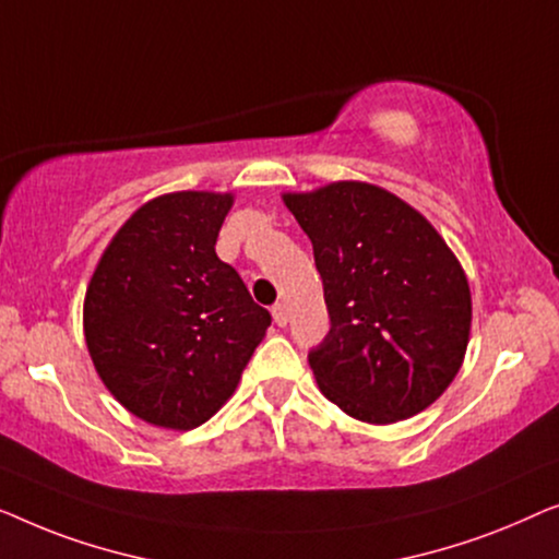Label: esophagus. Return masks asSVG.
<instances>
[{
  "mask_svg": "<svg viewBox=\"0 0 559 559\" xmlns=\"http://www.w3.org/2000/svg\"><path fill=\"white\" fill-rule=\"evenodd\" d=\"M271 313H273V321H276L278 326H286L288 324V306L286 304H276L271 309Z\"/></svg>",
  "mask_w": 559,
  "mask_h": 559,
  "instance_id": "esophagus-1",
  "label": "esophagus"
}]
</instances>
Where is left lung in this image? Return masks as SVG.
<instances>
[{"mask_svg": "<svg viewBox=\"0 0 559 559\" xmlns=\"http://www.w3.org/2000/svg\"><path fill=\"white\" fill-rule=\"evenodd\" d=\"M283 202L309 235L332 319L309 355L319 390L372 426L426 411L468 347L459 258L418 210L377 185L347 179Z\"/></svg>", "mask_w": 559, "mask_h": 559, "instance_id": "left-lung-1", "label": "left lung"}]
</instances>
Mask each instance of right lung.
Returning <instances> with one entry per match:
<instances>
[{
  "label": "right lung",
  "mask_w": 559,
  "mask_h": 559,
  "mask_svg": "<svg viewBox=\"0 0 559 559\" xmlns=\"http://www.w3.org/2000/svg\"><path fill=\"white\" fill-rule=\"evenodd\" d=\"M230 192H169L108 242L83 301V332L108 392L169 430L210 420L271 326L215 242Z\"/></svg>",
  "instance_id": "add662e5"
}]
</instances>
